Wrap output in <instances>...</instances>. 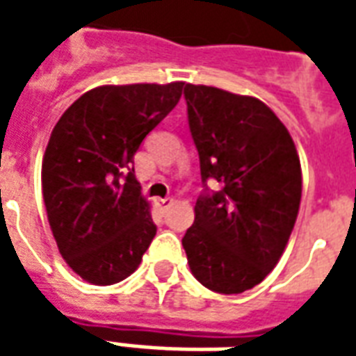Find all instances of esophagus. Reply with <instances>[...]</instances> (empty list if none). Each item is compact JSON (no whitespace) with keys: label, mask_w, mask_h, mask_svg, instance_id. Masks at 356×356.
<instances>
[{"label":"esophagus","mask_w":356,"mask_h":356,"mask_svg":"<svg viewBox=\"0 0 356 356\" xmlns=\"http://www.w3.org/2000/svg\"><path fill=\"white\" fill-rule=\"evenodd\" d=\"M173 198H170V196H165V198H156V206L160 209H168L170 206H173Z\"/></svg>","instance_id":"1"}]
</instances>
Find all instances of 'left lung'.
Listing matches in <instances>:
<instances>
[{"label": "left lung", "instance_id": "1", "mask_svg": "<svg viewBox=\"0 0 356 356\" xmlns=\"http://www.w3.org/2000/svg\"><path fill=\"white\" fill-rule=\"evenodd\" d=\"M188 127L206 186L183 236L196 280L217 293L252 290L275 268L301 202V163L290 133L265 102L185 86ZM208 178L222 191L207 193Z\"/></svg>", "mask_w": 356, "mask_h": 356}]
</instances>
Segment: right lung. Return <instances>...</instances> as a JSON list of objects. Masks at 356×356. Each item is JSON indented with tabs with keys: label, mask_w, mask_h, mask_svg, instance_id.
I'll list each match as a JSON object with an SVG mask.
<instances>
[{
	"label": "right lung",
	"mask_w": 356,
	"mask_h": 356,
	"mask_svg": "<svg viewBox=\"0 0 356 356\" xmlns=\"http://www.w3.org/2000/svg\"><path fill=\"white\" fill-rule=\"evenodd\" d=\"M183 88V81L101 86L53 127L42 163L43 202L58 252L86 282L127 278L154 238L133 156L175 108Z\"/></svg>",
	"instance_id": "1"
}]
</instances>
